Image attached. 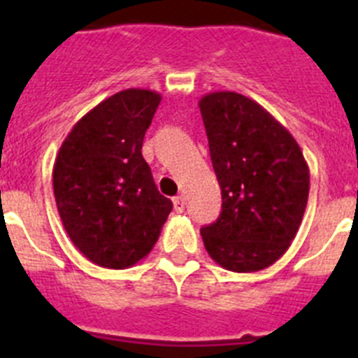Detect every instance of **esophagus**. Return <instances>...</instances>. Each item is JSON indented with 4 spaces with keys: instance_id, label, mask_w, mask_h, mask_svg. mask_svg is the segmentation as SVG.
Wrapping results in <instances>:
<instances>
[{
    "instance_id": "obj_1",
    "label": "esophagus",
    "mask_w": 358,
    "mask_h": 358,
    "mask_svg": "<svg viewBox=\"0 0 358 358\" xmlns=\"http://www.w3.org/2000/svg\"><path fill=\"white\" fill-rule=\"evenodd\" d=\"M173 210H176L177 213H182V211H185V199L182 197L173 199Z\"/></svg>"
}]
</instances>
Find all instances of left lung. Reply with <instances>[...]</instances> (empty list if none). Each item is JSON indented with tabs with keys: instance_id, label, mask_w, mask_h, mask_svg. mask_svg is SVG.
<instances>
[{
	"instance_id": "8db88e82",
	"label": "left lung",
	"mask_w": 358,
	"mask_h": 358,
	"mask_svg": "<svg viewBox=\"0 0 358 358\" xmlns=\"http://www.w3.org/2000/svg\"><path fill=\"white\" fill-rule=\"evenodd\" d=\"M199 107L222 189L220 217L201 229L204 248L231 273L267 268L285 255L303 220L310 192L305 156L251 98L215 91Z\"/></svg>"
}]
</instances>
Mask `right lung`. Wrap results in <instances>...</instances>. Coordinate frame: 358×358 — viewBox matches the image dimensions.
Here are the masks:
<instances>
[{"label":"right lung","mask_w":358,"mask_h":358,"mask_svg":"<svg viewBox=\"0 0 358 358\" xmlns=\"http://www.w3.org/2000/svg\"><path fill=\"white\" fill-rule=\"evenodd\" d=\"M161 94L123 90L82 116L53 164V194L73 245L93 264L127 268L152 251L172 201L141 156Z\"/></svg>","instance_id":"1"}]
</instances>
